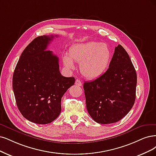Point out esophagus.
Segmentation results:
<instances>
[{"label": "esophagus", "mask_w": 156, "mask_h": 156, "mask_svg": "<svg viewBox=\"0 0 156 156\" xmlns=\"http://www.w3.org/2000/svg\"><path fill=\"white\" fill-rule=\"evenodd\" d=\"M75 85H78V86H82V83L81 81H80V80L76 79V82H75Z\"/></svg>", "instance_id": "1"}]
</instances>
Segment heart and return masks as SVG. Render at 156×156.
<instances>
[{"label": "heart", "instance_id": "heart-1", "mask_svg": "<svg viewBox=\"0 0 156 156\" xmlns=\"http://www.w3.org/2000/svg\"><path fill=\"white\" fill-rule=\"evenodd\" d=\"M111 59V51L104 43L88 42L73 45L68 56L63 58L64 66L73 69V61L80 63V70L83 76L89 80L100 77L105 73Z\"/></svg>", "mask_w": 156, "mask_h": 156}]
</instances>
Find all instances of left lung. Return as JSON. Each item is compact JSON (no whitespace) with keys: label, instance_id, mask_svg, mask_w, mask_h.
I'll use <instances>...</instances> for the list:
<instances>
[{"label":"left lung","instance_id":"left-lung-1","mask_svg":"<svg viewBox=\"0 0 156 156\" xmlns=\"http://www.w3.org/2000/svg\"><path fill=\"white\" fill-rule=\"evenodd\" d=\"M136 84L135 68L128 53L119 44L106 72L83 84L86 107L90 117L101 124L119 122L134 104Z\"/></svg>","mask_w":156,"mask_h":156}]
</instances>
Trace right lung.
<instances>
[{"mask_svg": "<svg viewBox=\"0 0 156 156\" xmlns=\"http://www.w3.org/2000/svg\"><path fill=\"white\" fill-rule=\"evenodd\" d=\"M58 35L34 38L21 54L13 76L17 107L27 120L37 124L53 122L61 112L62 98L74 85V77L60 72L58 57L47 50Z\"/></svg>", "mask_w": 156, "mask_h": 156, "instance_id": "1", "label": "right lung"}]
</instances>
